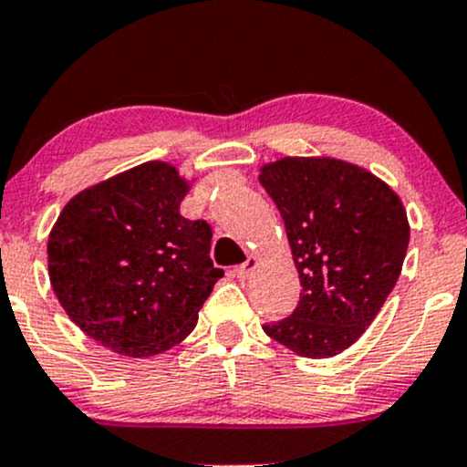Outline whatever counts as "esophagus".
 I'll return each mask as SVG.
<instances>
[{
  "label": "esophagus",
  "instance_id": "esophagus-1",
  "mask_svg": "<svg viewBox=\"0 0 467 467\" xmlns=\"http://www.w3.org/2000/svg\"><path fill=\"white\" fill-rule=\"evenodd\" d=\"M256 265H259V259H256V256H248V261L241 264L237 270H234V276H237L239 281H245V278H250L252 272L256 270Z\"/></svg>",
  "mask_w": 467,
  "mask_h": 467
}]
</instances>
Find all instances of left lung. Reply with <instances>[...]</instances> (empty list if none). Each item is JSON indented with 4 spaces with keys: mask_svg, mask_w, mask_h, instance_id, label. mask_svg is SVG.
I'll list each match as a JSON object with an SVG mask.
<instances>
[{
    "mask_svg": "<svg viewBox=\"0 0 467 467\" xmlns=\"http://www.w3.org/2000/svg\"><path fill=\"white\" fill-rule=\"evenodd\" d=\"M261 186L285 222L301 301L264 331L303 358L349 349L398 283L410 226L400 195L371 171L314 155L261 166Z\"/></svg>",
    "mask_w": 467,
    "mask_h": 467,
    "instance_id": "left-lung-1",
    "label": "left lung"
}]
</instances>
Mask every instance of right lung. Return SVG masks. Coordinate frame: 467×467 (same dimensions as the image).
Returning a JSON list of instances; mask_svg holds the SVG:
<instances>
[{"label": "right lung", "instance_id": "right-lung-1", "mask_svg": "<svg viewBox=\"0 0 467 467\" xmlns=\"http://www.w3.org/2000/svg\"><path fill=\"white\" fill-rule=\"evenodd\" d=\"M191 184L151 160L77 192L52 226V289L105 349L151 358L180 345L223 276L211 259V226L180 215Z\"/></svg>", "mask_w": 467, "mask_h": 467}]
</instances>
